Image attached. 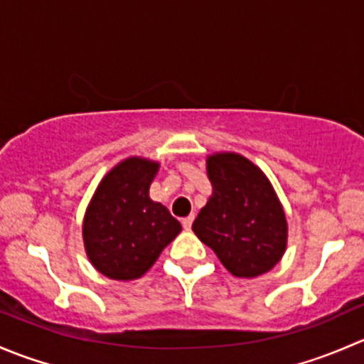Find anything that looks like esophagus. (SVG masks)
<instances>
[{
  "label": "esophagus",
  "instance_id": "1",
  "mask_svg": "<svg viewBox=\"0 0 364 364\" xmlns=\"http://www.w3.org/2000/svg\"><path fill=\"white\" fill-rule=\"evenodd\" d=\"M181 223H183V227H185V230H190V229H192L193 215H190V216H186V218H183V220H181Z\"/></svg>",
  "mask_w": 364,
  "mask_h": 364
}]
</instances>
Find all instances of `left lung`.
Instances as JSON below:
<instances>
[{"label":"left lung","mask_w":364,"mask_h":364,"mask_svg":"<svg viewBox=\"0 0 364 364\" xmlns=\"http://www.w3.org/2000/svg\"><path fill=\"white\" fill-rule=\"evenodd\" d=\"M213 192L192 229L230 274L255 278L273 269L287 248L284 205L267 176L234 151L205 159Z\"/></svg>","instance_id":"8db88e82"}]
</instances>
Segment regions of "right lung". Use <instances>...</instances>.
I'll return each instance as SVG.
<instances>
[{
    "label": "right lung",
    "instance_id": "add662e5",
    "mask_svg": "<svg viewBox=\"0 0 364 364\" xmlns=\"http://www.w3.org/2000/svg\"><path fill=\"white\" fill-rule=\"evenodd\" d=\"M160 164L128 156L102 178L82 220V241L95 269L130 282L148 273L181 223L149 197Z\"/></svg>",
    "mask_w": 364,
    "mask_h": 364
}]
</instances>
